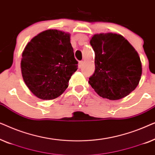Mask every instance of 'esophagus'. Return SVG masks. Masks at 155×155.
I'll return each mask as SVG.
<instances>
[{"instance_id": "1", "label": "esophagus", "mask_w": 155, "mask_h": 155, "mask_svg": "<svg viewBox=\"0 0 155 155\" xmlns=\"http://www.w3.org/2000/svg\"><path fill=\"white\" fill-rule=\"evenodd\" d=\"M83 64H84V61H80L79 62V64H78V66H79L80 68H81L83 66Z\"/></svg>"}]
</instances>
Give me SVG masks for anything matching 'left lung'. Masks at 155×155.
Wrapping results in <instances>:
<instances>
[{"instance_id":"obj_1","label":"left lung","mask_w":155,"mask_h":155,"mask_svg":"<svg viewBox=\"0 0 155 155\" xmlns=\"http://www.w3.org/2000/svg\"><path fill=\"white\" fill-rule=\"evenodd\" d=\"M95 54V71L89 83L103 98L118 100L136 88L142 75L140 58L120 35H95L90 40Z\"/></svg>"}]
</instances>
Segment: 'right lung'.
I'll list each match as a JSON object with an SVG mask.
<instances>
[{"label":"right lung","instance_id":"1","mask_svg":"<svg viewBox=\"0 0 155 155\" xmlns=\"http://www.w3.org/2000/svg\"><path fill=\"white\" fill-rule=\"evenodd\" d=\"M21 71L29 90L38 98L54 99L64 92L78 70L70 35L48 29L27 44L22 55Z\"/></svg>","mask_w":155,"mask_h":155}]
</instances>
